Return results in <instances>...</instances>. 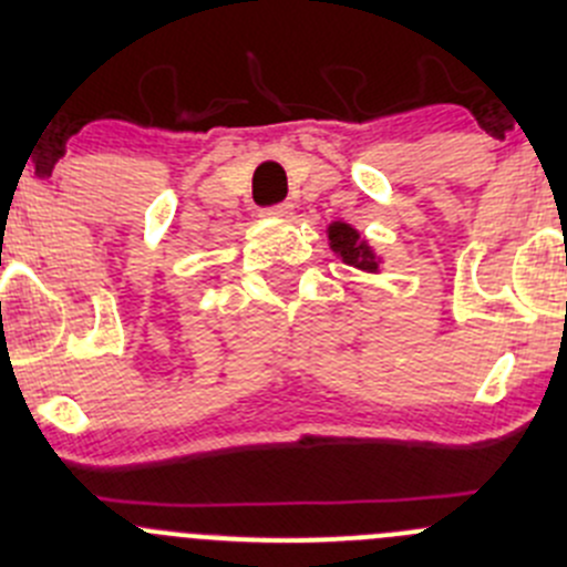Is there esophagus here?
<instances>
[{
    "label": "esophagus",
    "mask_w": 567,
    "mask_h": 567,
    "mask_svg": "<svg viewBox=\"0 0 567 567\" xmlns=\"http://www.w3.org/2000/svg\"><path fill=\"white\" fill-rule=\"evenodd\" d=\"M266 216H271V219H290V216H293V205L290 203L274 205V208L266 210Z\"/></svg>",
    "instance_id": "34e87169"
}]
</instances>
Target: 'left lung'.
Instances as JSON below:
<instances>
[{
	"label": "left lung",
	"instance_id": "1",
	"mask_svg": "<svg viewBox=\"0 0 567 567\" xmlns=\"http://www.w3.org/2000/svg\"><path fill=\"white\" fill-rule=\"evenodd\" d=\"M326 238H329V249L340 257L346 266L357 268L362 274H381V262L384 257L370 247L368 238L348 221L337 219L326 227Z\"/></svg>",
	"mask_w": 567,
	"mask_h": 567
}]
</instances>
